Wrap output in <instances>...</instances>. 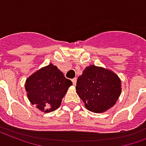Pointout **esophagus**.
Wrapping results in <instances>:
<instances>
[{
  "label": "esophagus",
  "mask_w": 146,
  "mask_h": 146,
  "mask_svg": "<svg viewBox=\"0 0 146 146\" xmlns=\"http://www.w3.org/2000/svg\"><path fill=\"white\" fill-rule=\"evenodd\" d=\"M72 83H73V84H74V85H75V84H76V82H77V79L73 78L72 80Z\"/></svg>",
  "instance_id": "obj_1"
}]
</instances>
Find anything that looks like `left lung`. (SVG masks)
<instances>
[{
	"label": "left lung",
	"mask_w": 146,
	"mask_h": 146,
	"mask_svg": "<svg viewBox=\"0 0 146 146\" xmlns=\"http://www.w3.org/2000/svg\"><path fill=\"white\" fill-rule=\"evenodd\" d=\"M121 87V80L113 71L91 65L78 78L76 92L87 109L100 113L115 105Z\"/></svg>",
	"instance_id": "8db88e82"
}]
</instances>
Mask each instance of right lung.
I'll use <instances>...</instances> for the list:
<instances>
[{
  "label": "right lung",
  "mask_w": 146,
  "mask_h": 146,
  "mask_svg": "<svg viewBox=\"0 0 146 146\" xmlns=\"http://www.w3.org/2000/svg\"><path fill=\"white\" fill-rule=\"evenodd\" d=\"M72 85L57 66L52 63L33 73L26 80L27 98L33 105L44 113H50L60 107L62 100Z\"/></svg>",
  "instance_id": "1"
}]
</instances>
